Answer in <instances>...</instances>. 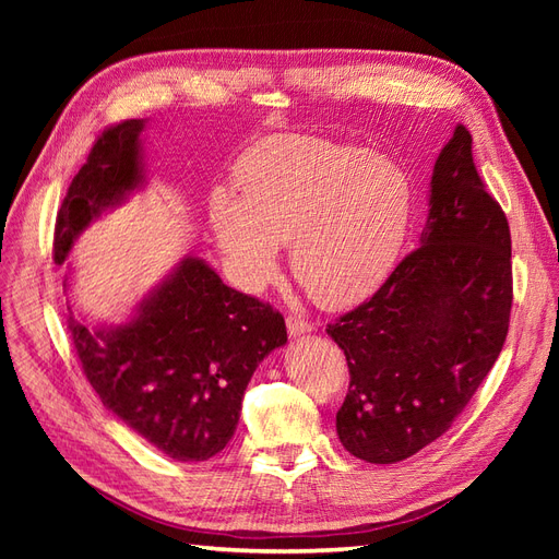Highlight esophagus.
<instances>
[{
    "label": "esophagus",
    "mask_w": 559,
    "mask_h": 559,
    "mask_svg": "<svg viewBox=\"0 0 559 559\" xmlns=\"http://www.w3.org/2000/svg\"><path fill=\"white\" fill-rule=\"evenodd\" d=\"M286 329H289V335L298 337V335L310 333L312 324H310V321H306V319L296 317V314H289V317H286Z\"/></svg>",
    "instance_id": "1"
}]
</instances>
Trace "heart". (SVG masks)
Segmentation results:
<instances>
[{"label": "heart", "instance_id": "b5f03b06", "mask_svg": "<svg viewBox=\"0 0 559 559\" xmlns=\"http://www.w3.org/2000/svg\"><path fill=\"white\" fill-rule=\"evenodd\" d=\"M235 181L240 193L212 191L210 222L245 292L275 280L280 245H292L294 277L324 308L366 300L394 270L415 205L394 158L280 134L247 151Z\"/></svg>", "mask_w": 559, "mask_h": 559}]
</instances>
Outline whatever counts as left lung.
I'll return each instance as SVG.
<instances>
[{
    "mask_svg": "<svg viewBox=\"0 0 559 559\" xmlns=\"http://www.w3.org/2000/svg\"><path fill=\"white\" fill-rule=\"evenodd\" d=\"M511 230L456 126L433 165L419 247L326 333L345 352L335 415L345 450L370 464L408 460L443 436L478 392L509 333Z\"/></svg>",
    "mask_w": 559,
    "mask_h": 559,
    "instance_id": "8db88e82",
    "label": "left lung"
}]
</instances>
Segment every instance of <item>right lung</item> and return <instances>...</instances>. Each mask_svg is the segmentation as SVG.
I'll use <instances>...</instances> for the list:
<instances>
[{"label": "right lung", "mask_w": 559, "mask_h": 559, "mask_svg": "<svg viewBox=\"0 0 559 559\" xmlns=\"http://www.w3.org/2000/svg\"><path fill=\"white\" fill-rule=\"evenodd\" d=\"M142 130L130 118L97 134L56 218V263L142 183ZM67 329L107 411L177 462H205L228 445L253 370L286 343L277 310L230 289L200 259H183L128 324L88 326L70 310Z\"/></svg>", "instance_id": "right-lung-1"}]
</instances>
